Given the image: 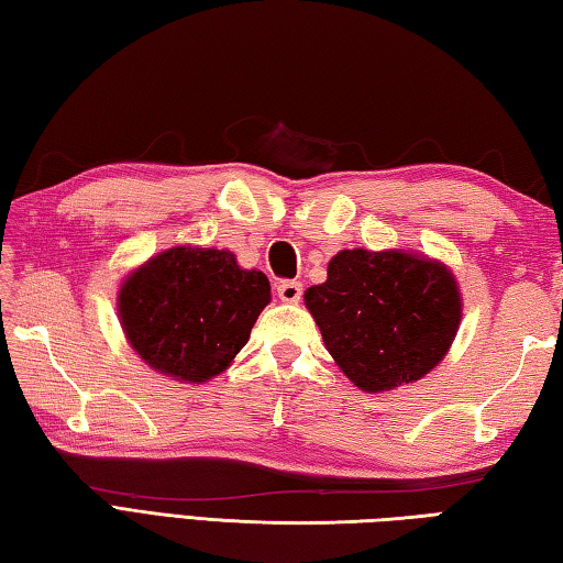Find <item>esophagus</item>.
Wrapping results in <instances>:
<instances>
[{"label":"esophagus","instance_id":"1","mask_svg":"<svg viewBox=\"0 0 563 563\" xmlns=\"http://www.w3.org/2000/svg\"><path fill=\"white\" fill-rule=\"evenodd\" d=\"M301 284L299 282H282L277 286V294L284 303H299L301 299Z\"/></svg>","mask_w":563,"mask_h":563}]
</instances>
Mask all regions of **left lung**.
<instances>
[{
  "instance_id": "1",
  "label": "left lung",
  "mask_w": 563,
  "mask_h": 563,
  "mask_svg": "<svg viewBox=\"0 0 563 563\" xmlns=\"http://www.w3.org/2000/svg\"><path fill=\"white\" fill-rule=\"evenodd\" d=\"M325 350L363 391L427 377L459 333L463 299L453 272L409 250H341L323 284L303 291Z\"/></svg>"
}]
</instances>
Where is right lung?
I'll list each match as a JSON object with an SVG mask.
<instances>
[{
    "label": "right lung",
    "instance_id": "1",
    "mask_svg": "<svg viewBox=\"0 0 563 563\" xmlns=\"http://www.w3.org/2000/svg\"><path fill=\"white\" fill-rule=\"evenodd\" d=\"M269 301V279L230 250L178 245L126 274L117 316L154 373L203 385L230 367Z\"/></svg>",
    "mask_w": 563,
    "mask_h": 563
}]
</instances>
